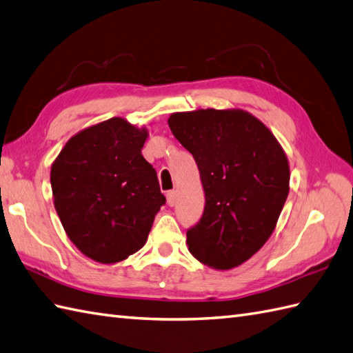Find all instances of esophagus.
I'll list each match as a JSON object with an SVG mask.
<instances>
[{
    "label": "esophagus",
    "instance_id": "34e87169",
    "mask_svg": "<svg viewBox=\"0 0 353 353\" xmlns=\"http://www.w3.org/2000/svg\"><path fill=\"white\" fill-rule=\"evenodd\" d=\"M166 198H168V205L174 207L175 203H176V192H175V190H170V192H168Z\"/></svg>",
    "mask_w": 353,
    "mask_h": 353
}]
</instances>
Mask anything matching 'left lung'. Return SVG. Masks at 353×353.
<instances>
[{"label":"left lung","mask_w":353,"mask_h":353,"mask_svg":"<svg viewBox=\"0 0 353 353\" xmlns=\"http://www.w3.org/2000/svg\"><path fill=\"white\" fill-rule=\"evenodd\" d=\"M172 134L198 164L205 207L187 231L190 254L228 270L248 261L275 230L290 190L276 137L245 110H194L169 117Z\"/></svg>","instance_id":"8db88e82"}]
</instances>
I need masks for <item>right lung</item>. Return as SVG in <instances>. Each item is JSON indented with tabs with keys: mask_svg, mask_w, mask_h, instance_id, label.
I'll return each mask as SVG.
<instances>
[{
	"mask_svg": "<svg viewBox=\"0 0 353 353\" xmlns=\"http://www.w3.org/2000/svg\"><path fill=\"white\" fill-rule=\"evenodd\" d=\"M146 128L112 117L77 132L51 166L60 222L81 252L103 264L142 248L166 203L155 169L142 155Z\"/></svg>",
	"mask_w": 353,
	"mask_h": 353,
	"instance_id": "1",
	"label": "right lung"
}]
</instances>
